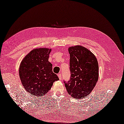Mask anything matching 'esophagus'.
Segmentation results:
<instances>
[{
	"mask_svg": "<svg viewBox=\"0 0 124 124\" xmlns=\"http://www.w3.org/2000/svg\"><path fill=\"white\" fill-rule=\"evenodd\" d=\"M58 78H59V79L60 80V79H62V75H61V74H58Z\"/></svg>",
	"mask_w": 124,
	"mask_h": 124,
	"instance_id": "34e87169",
	"label": "esophagus"
}]
</instances>
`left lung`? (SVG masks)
Masks as SVG:
<instances>
[{"mask_svg":"<svg viewBox=\"0 0 124 124\" xmlns=\"http://www.w3.org/2000/svg\"><path fill=\"white\" fill-rule=\"evenodd\" d=\"M68 52L70 54V78L64 82L71 97L81 99L92 92L97 82L98 62L95 56L83 46L70 47Z\"/></svg>","mask_w":124,"mask_h":124,"instance_id":"1","label":"left lung"}]
</instances>
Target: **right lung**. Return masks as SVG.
I'll return each instance as SVG.
<instances>
[{
  "label": "right lung",
  "instance_id": "1",
  "mask_svg": "<svg viewBox=\"0 0 124 124\" xmlns=\"http://www.w3.org/2000/svg\"><path fill=\"white\" fill-rule=\"evenodd\" d=\"M51 49L36 48L25 56L20 63L19 74L27 92L36 97L44 96L52 88L54 82L58 80L48 61Z\"/></svg>",
  "mask_w": 124,
  "mask_h": 124
}]
</instances>
